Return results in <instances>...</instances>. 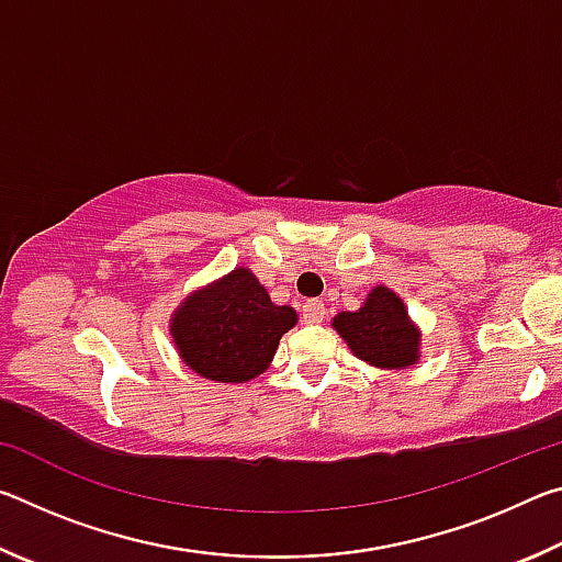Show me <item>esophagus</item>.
<instances>
[{
  "instance_id": "esophagus-1",
  "label": "esophagus",
  "mask_w": 562,
  "mask_h": 562,
  "mask_svg": "<svg viewBox=\"0 0 562 562\" xmlns=\"http://www.w3.org/2000/svg\"><path fill=\"white\" fill-rule=\"evenodd\" d=\"M325 319V304L319 300H307L302 304V322L304 325H319Z\"/></svg>"
}]
</instances>
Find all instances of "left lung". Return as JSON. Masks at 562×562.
<instances>
[{"mask_svg": "<svg viewBox=\"0 0 562 562\" xmlns=\"http://www.w3.org/2000/svg\"><path fill=\"white\" fill-rule=\"evenodd\" d=\"M331 325L359 359L374 367L404 369L418 357V331L408 322L404 302L389 288H374L364 307L339 312Z\"/></svg>", "mask_w": 562, "mask_h": 562, "instance_id": "obj_1", "label": "left lung"}]
</instances>
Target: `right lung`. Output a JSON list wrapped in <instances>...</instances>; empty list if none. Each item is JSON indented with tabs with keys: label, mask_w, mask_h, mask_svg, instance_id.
Here are the masks:
<instances>
[{
	"label": "right lung",
	"mask_w": 562,
	"mask_h": 562,
	"mask_svg": "<svg viewBox=\"0 0 562 562\" xmlns=\"http://www.w3.org/2000/svg\"><path fill=\"white\" fill-rule=\"evenodd\" d=\"M297 312L278 307L250 270L237 268L188 297L170 322L186 364L213 382H247L268 369Z\"/></svg>",
	"instance_id": "right-lung-1"
}]
</instances>
